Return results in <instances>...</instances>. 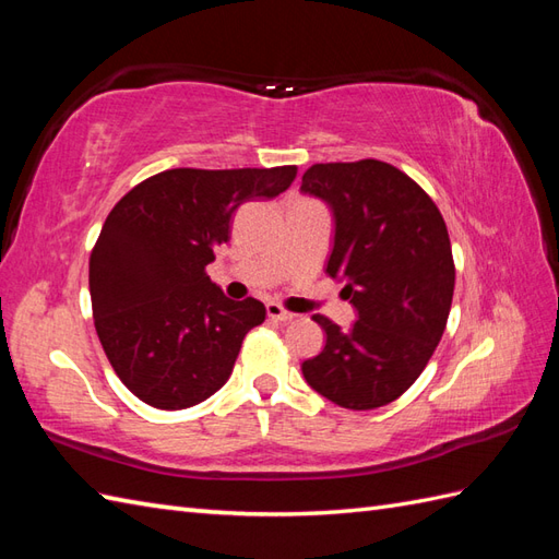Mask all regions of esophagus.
Returning a JSON list of instances; mask_svg holds the SVG:
<instances>
[{"label": "esophagus", "instance_id": "34e87169", "mask_svg": "<svg viewBox=\"0 0 559 559\" xmlns=\"http://www.w3.org/2000/svg\"><path fill=\"white\" fill-rule=\"evenodd\" d=\"M266 314L269 319H273V322H290V319H295V314L290 310H286V307L278 305V302H269L266 305Z\"/></svg>", "mask_w": 559, "mask_h": 559}]
</instances>
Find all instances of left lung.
Instances as JSON below:
<instances>
[{"label": "left lung", "instance_id": "8db88e82", "mask_svg": "<svg viewBox=\"0 0 559 559\" xmlns=\"http://www.w3.org/2000/svg\"><path fill=\"white\" fill-rule=\"evenodd\" d=\"M300 189L334 209L326 273L346 281L358 310L348 331L312 317L326 346L302 374L341 408L386 406L420 377L447 329L456 281L447 223L418 182L374 158L317 163Z\"/></svg>", "mask_w": 559, "mask_h": 559}]
</instances>
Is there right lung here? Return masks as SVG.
<instances>
[{
    "mask_svg": "<svg viewBox=\"0 0 559 559\" xmlns=\"http://www.w3.org/2000/svg\"><path fill=\"white\" fill-rule=\"evenodd\" d=\"M298 168L163 170L117 201L93 245L88 286L100 346L136 399L180 411L228 382L245 336L266 319L209 278L235 209L273 199Z\"/></svg>",
    "mask_w": 559,
    "mask_h": 559,
    "instance_id": "right-lung-1",
    "label": "right lung"
}]
</instances>
